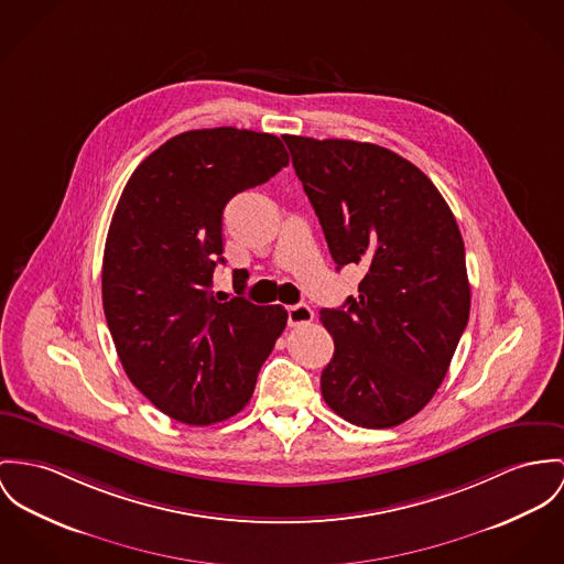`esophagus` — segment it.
<instances>
[{"mask_svg": "<svg viewBox=\"0 0 564 564\" xmlns=\"http://www.w3.org/2000/svg\"><path fill=\"white\" fill-rule=\"evenodd\" d=\"M313 322V311L311 306L306 304H294V306H288V324L290 326H303Z\"/></svg>", "mask_w": 564, "mask_h": 564, "instance_id": "esophagus-1", "label": "esophagus"}]
</instances>
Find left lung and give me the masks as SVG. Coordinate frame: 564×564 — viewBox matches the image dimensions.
<instances>
[{
	"mask_svg": "<svg viewBox=\"0 0 564 564\" xmlns=\"http://www.w3.org/2000/svg\"><path fill=\"white\" fill-rule=\"evenodd\" d=\"M283 139L337 270H365L356 299L319 311L335 341L324 401L351 425L394 427L430 403L468 324L457 220L434 182L382 145Z\"/></svg>",
	"mask_w": 564,
	"mask_h": 564,
	"instance_id": "1",
	"label": "left lung"
}]
</instances>
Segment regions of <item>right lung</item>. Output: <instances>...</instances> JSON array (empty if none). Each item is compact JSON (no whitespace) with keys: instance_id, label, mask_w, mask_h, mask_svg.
<instances>
[{"instance_id":"obj_1","label":"right lung","mask_w":564,"mask_h":564,"mask_svg":"<svg viewBox=\"0 0 564 564\" xmlns=\"http://www.w3.org/2000/svg\"><path fill=\"white\" fill-rule=\"evenodd\" d=\"M290 163L279 137L188 130L130 175L102 256V306L130 382L163 414L213 425L238 414L288 324L281 304L213 296L227 202Z\"/></svg>"}]
</instances>
